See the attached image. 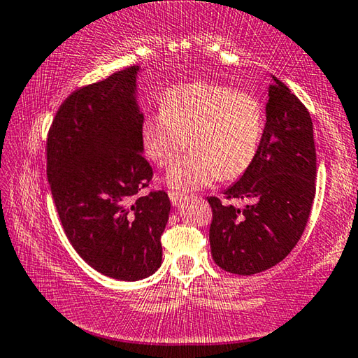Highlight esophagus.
I'll return each instance as SVG.
<instances>
[{"label":"esophagus","mask_w":358,"mask_h":358,"mask_svg":"<svg viewBox=\"0 0 358 358\" xmlns=\"http://www.w3.org/2000/svg\"><path fill=\"white\" fill-rule=\"evenodd\" d=\"M169 197H171V201L173 206H177L181 203V200L185 199L183 192H175V191H169Z\"/></svg>","instance_id":"1"}]
</instances>
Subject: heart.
<instances>
[{
	"label": "heart",
	"mask_w": 358,
	"mask_h": 358,
	"mask_svg": "<svg viewBox=\"0 0 358 358\" xmlns=\"http://www.w3.org/2000/svg\"><path fill=\"white\" fill-rule=\"evenodd\" d=\"M264 133V111L255 96L214 83L169 89L161 109L141 123L145 157L166 167L187 145L189 153L171 167L167 185L192 191L219 177L233 180L255 161Z\"/></svg>",
	"instance_id": "b5f03b06"
}]
</instances>
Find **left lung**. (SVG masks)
<instances>
[{"mask_svg": "<svg viewBox=\"0 0 358 358\" xmlns=\"http://www.w3.org/2000/svg\"><path fill=\"white\" fill-rule=\"evenodd\" d=\"M269 86L266 127L252 166L224 192L249 199L245 208L208 197L210 244L219 268L252 275L288 255L307 227L316 194L313 123L303 103L278 81Z\"/></svg>", "mask_w": 358, "mask_h": 358, "instance_id": "obj_1", "label": "left lung"}]
</instances>
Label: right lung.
<instances>
[{"instance_id": "obj_1", "label": "right lung", "mask_w": 358, "mask_h": 358, "mask_svg": "<svg viewBox=\"0 0 358 358\" xmlns=\"http://www.w3.org/2000/svg\"><path fill=\"white\" fill-rule=\"evenodd\" d=\"M138 66L71 92L51 123L47 177L62 229L95 271L134 282L161 266L171 200L147 189L153 169L142 157L136 103Z\"/></svg>"}]
</instances>
